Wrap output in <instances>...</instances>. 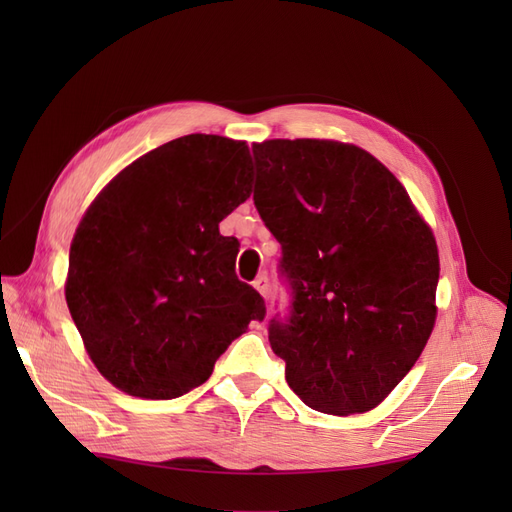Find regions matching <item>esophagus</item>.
<instances>
[{
	"instance_id": "34e87169",
	"label": "esophagus",
	"mask_w": 512,
	"mask_h": 512,
	"mask_svg": "<svg viewBox=\"0 0 512 512\" xmlns=\"http://www.w3.org/2000/svg\"><path fill=\"white\" fill-rule=\"evenodd\" d=\"M254 288L262 294V297H269V294H271V284H269V277L265 275V273H262V275H258L256 277V280H254Z\"/></svg>"
}]
</instances>
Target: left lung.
<instances>
[{"label":"left lung","mask_w":512,"mask_h":512,"mask_svg":"<svg viewBox=\"0 0 512 512\" xmlns=\"http://www.w3.org/2000/svg\"><path fill=\"white\" fill-rule=\"evenodd\" d=\"M252 153L254 205L282 245L290 294L269 322L286 382L318 412L376 408L436 322V239L404 185L359 147L275 138Z\"/></svg>","instance_id":"left-lung-1"}]
</instances>
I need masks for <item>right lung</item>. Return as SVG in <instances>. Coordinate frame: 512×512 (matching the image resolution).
Masks as SVG:
<instances>
[{"label":"right lung","mask_w":512,"mask_h":512,"mask_svg":"<svg viewBox=\"0 0 512 512\" xmlns=\"http://www.w3.org/2000/svg\"><path fill=\"white\" fill-rule=\"evenodd\" d=\"M250 164L243 141L175 138L123 168L76 228L68 309L91 361L123 393H190L265 318V299L235 273L239 241L220 235L250 198Z\"/></svg>","instance_id":"add662e5"}]
</instances>
